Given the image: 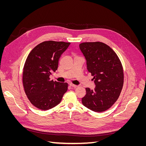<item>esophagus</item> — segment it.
Segmentation results:
<instances>
[{"mask_svg": "<svg viewBox=\"0 0 146 146\" xmlns=\"http://www.w3.org/2000/svg\"><path fill=\"white\" fill-rule=\"evenodd\" d=\"M69 86H70V87L74 88H77V85H73V84H70Z\"/></svg>", "mask_w": 146, "mask_h": 146, "instance_id": "esophagus-1", "label": "esophagus"}]
</instances>
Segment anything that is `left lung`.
<instances>
[{
  "instance_id": "8db88e82",
  "label": "left lung",
  "mask_w": 146,
  "mask_h": 146,
  "mask_svg": "<svg viewBox=\"0 0 146 146\" xmlns=\"http://www.w3.org/2000/svg\"><path fill=\"white\" fill-rule=\"evenodd\" d=\"M79 46L96 85L93 90L86 88L82 104L93 111H105L116 102L122 89L123 71L121 60L105 43L86 42Z\"/></svg>"
}]
</instances>
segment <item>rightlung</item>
Instances as JSON below:
<instances>
[{
	"label": "right lung",
	"mask_w": 146,
	"mask_h": 146,
	"mask_svg": "<svg viewBox=\"0 0 146 146\" xmlns=\"http://www.w3.org/2000/svg\"><path fill=\"white\" fill-rule=\"evenodd\" d=\"M70 44L44 41L34 47L26 59L23 75L24 91L31 104L38 109L55 107L68 90L67 83L50 80L49 76L58 69L60 57Z\"/></svg>",
	"instance_id": "obj_1"
}]
</instances>
